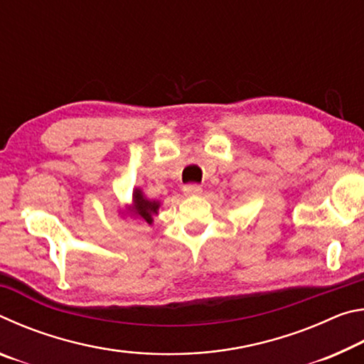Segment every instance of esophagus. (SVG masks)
I'll return each instance as SVG.
<instances>
[{"label":"esophagus","instance_id":"1","mask_svg":"<svg viewBox=\"0 0 364 364\" xmlns=\"http://www.w3.org/2000/svg\"><path fill=\"white\" fill-rule=\"evenodd\" d=\"M183 191L186 196H199L202 193V188L199 184H188V186L183 188Z\"/></svg>","mask_w":364,"mask_h":364}]
</instances>
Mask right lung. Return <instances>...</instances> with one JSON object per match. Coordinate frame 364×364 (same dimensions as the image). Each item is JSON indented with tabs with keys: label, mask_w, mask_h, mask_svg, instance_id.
Returning a JSON list of instances; mask_svg holds the SVG:
<instances>
[{
	"label": "right lung",
	"mask_w": 364,
	"mask_h": 364,
	"mask_svg": "<svg viewBox=\"0 0 364 364\" xmlns=\"http://www.w3.org/2000/svg\"><path fill=\"white\" fill-rule=\"evenodd\" d=\"M159 208L160 200L149 199V197H146V194L143 193V189L134 188L132 196V204L123 207V212L120 213L125 215V217L138 218L146 225H152L154 217L159 215Z\"/></svg>",
	"instance_id": "1"
}]
</instances>
